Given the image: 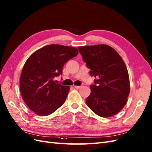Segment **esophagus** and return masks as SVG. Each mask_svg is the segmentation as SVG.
Listing matches in <instances>:
<instances>
[{
    "label": "esophagus",
    "mask_w": 152,
    "mask_h": 152,
    "mask_svg": "<svg viewBox=\"0 0 152 152\" xmlns=\"http://www.w3.org/2000/svg\"><path fill=\"white\" fill-rule=\"evenodd\" d=\"M81 86H82L81 85V86H77V85L76 86V85H75V87L76 88H77V89H79V88H80L81 87Z\"/></svg>",
    "instance_id": "obj_1"
}]
</instances>
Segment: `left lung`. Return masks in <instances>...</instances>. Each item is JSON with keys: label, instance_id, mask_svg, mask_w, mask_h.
<instances>
[{"label": "left lung", "instance_id": "1", "mask_svg": "<svg viewBox=\"0 0 152 152\" xmlns=\"http://www.w3.org/2000/svg\"><path fill=\"white\" fill-rule=\"evenodd\" d=\"M78 48L92 76L91 93L86 103L101 117H110L122 110L130 92L126 65L116 51L106 45L79 46Z\"/></svg>", "mask_w": 152, "mask_h": 152}]
</instances>
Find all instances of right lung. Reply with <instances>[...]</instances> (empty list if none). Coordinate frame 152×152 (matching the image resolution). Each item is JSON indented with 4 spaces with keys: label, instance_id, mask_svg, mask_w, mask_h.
Wrapping results in <instances>:
<instances>
[{
    "label": "right lung",
    "instance_id": "obj_1",
    "mask_svg": "<svg viewBox=\"0 0 152 152\" xmlns=\"http://www.w3.org/2000/svg\"><path fill=\"white\" fill-rule=\"evenodd\" d=\"M75 47L50 45L30 56L21 71L20 88L24 102L37 115L53 113L64 103L70 87L56 83L64 64L76 57Z\"/></svg>",
    "mask_w": 152,
    "mask_h": 152
}]
</instances>
